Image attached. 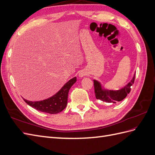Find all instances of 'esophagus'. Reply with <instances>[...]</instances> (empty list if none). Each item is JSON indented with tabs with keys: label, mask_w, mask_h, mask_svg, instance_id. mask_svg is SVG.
<instances>
[{
	"label": "esophagus",
	"mask_w": 155,
	"mask_h": 155,
	"mask_svg": "<svg viewBox=\"0 0 155 155\" xmlns=\"http://www.w3.org/2000/svg\"><path fill=\"white\" fill-rule=\"evenodd\" d=\"M85 76V72H84L83 71L79 72V78H83V77H84Z\"/></svg>",
	"instance_id": "esophagus-1"
}]
</instances>
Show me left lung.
<instances>
[{"mask_svg": "<svg viewBox=\"0 0 155 155\" xmlns=\"http://www.w3.org/2000/svg\"><path fill=\"white\" fill-rule=\"evenodd\" d=\"M135 79V74L130 81L122 88L118 91L107 90L101 85V83L96 80H94L95 96L97 100L105 101L107 103H113L120 101L126 97L130 91V87L133 85Z\"/></svg>", "mask_w": 155, "mask_h": 155, "instance_id": "1", "label": "left lung"}]
</instances>
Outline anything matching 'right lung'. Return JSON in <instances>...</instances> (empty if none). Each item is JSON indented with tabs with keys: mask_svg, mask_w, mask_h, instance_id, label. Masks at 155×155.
Returning a JSON list of instances; mask_svg holds the SVG:
<instances>
[{
	"mask_svg": "<svg viewBox=\"0 0 155 155\" xmlns=\"http://www.w3.org/2000/svg\"><path fill=\"white\" fill-rule=\"evenodd\" d=\"M76 77L70 79L55 95L48 99L38 101H28L24 98L23 100L28 105L37 110L49 114H58L64 110L66 107L69 90L76 82Z\"/></svg>",
	"mask_w": 155,
	"mask_h": 155,
	"instance_id": "add662e5",
	"label": "right lung"
}]
</instances>
